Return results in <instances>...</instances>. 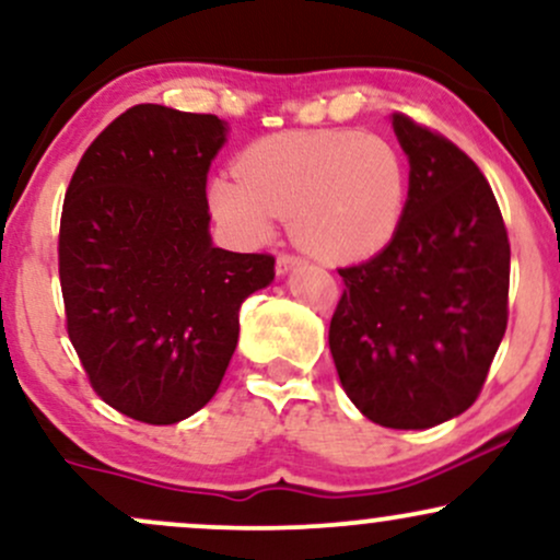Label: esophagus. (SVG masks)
Returning a JSON list of instances; mask_svg holds the SVG:
<instances>
[{
  "label": "esophagus",
  "instance_id": "1",
  "mask_svg": "<svg viewBox=\"0 0 560 560\" xmlns=\"http://www.w3.org/2000/svg\"><path fill=\"white\" fill-rule=\"evenodd\" d=\"M298 266H302V260L298 258V255H279V258H276V273L279 276H287L292 268H298Z\"/></svg>",
  "mask_w": 560,
  "mask_h": 560
}]
</instances>
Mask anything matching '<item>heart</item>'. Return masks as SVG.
Here are the masks:
<instances>
[{
    "mask_svg": "<svg viewBox=\"0 0 560 560\" xmlns=\"http://www.w3.org/2000/svg\"><path fill=\"white\" fill-rule=\"evenodd\" d=\"M408 173L395 144L361 131H294L266 137L240 155L236 173L213 178L210 213L234 240L258 244L276 218L313 255L363 260L400 226Z\"/></svg>",
    "mask_w": 560,
    "mask_h": 560,
    "instance_id": "1",
    "label": "heart"
}]
</instances>
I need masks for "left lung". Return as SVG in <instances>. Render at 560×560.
Listing matches in <instances>:
<instances>
[{"label":"left lung","mask_w":560,"mask_h":560,"mask_svg":"<svg viewBox=\"0 0 560 560\" xmlns=\"http://www.w3.org/2000/svg\"><path fill=\"white\" fill-rule=\"evenodd\" d=\"M408 155L400 226L371 260L339 268L329 326L339 382L365 419L429 429L471 408L508 326L511 244L471 158L408 115H392Z\"/></svg>","instance_id":"8db88e82"}]
</instances>
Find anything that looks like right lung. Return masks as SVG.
<instances>
[{"mask_svg": "<svg viewBox=\"0 0 560 560\" xmlns=\"http://www.w3.org/2000/svg\"><path fill=\"white\" fill-rule=\"evenodd\" d=\"M215 115L137 105L83 152L60 218L68 337L96 395L168 427L210 402L240 339V307L273 258L210 240Z\"/></svg>", "mask_w": 560, "mask_h": 560, "instance_id": "obj_1", "label": "right lung"}]
</instances>
